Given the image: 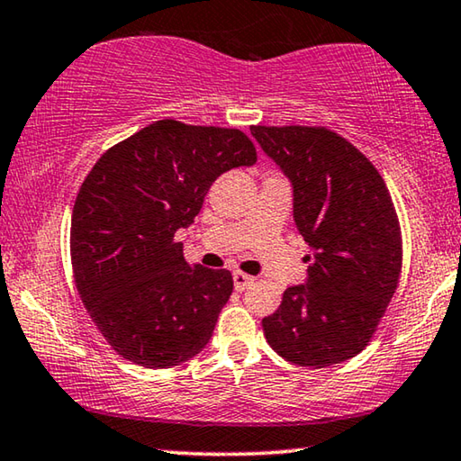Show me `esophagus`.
<instances>
[{"instance_id":"1","label":"esophagus","mask_w":461,"mask_h":461,"mask_svg":"<svg viewBox=\"0 0 461 461\" xmlns=\"http://www.w3.org/2000/svg\"><path fill=\"white\" fill-rule=\"evenodd\" d=\"M254 284V277L252 275H246L242 271H233V287H236L238 292H244L246 287Z\"/></svg>"}]
</instances>
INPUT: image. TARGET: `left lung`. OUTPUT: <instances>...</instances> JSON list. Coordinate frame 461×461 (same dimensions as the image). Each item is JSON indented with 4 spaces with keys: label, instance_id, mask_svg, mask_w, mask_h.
Listing matches in <instances>:
<instances>
[{
    "label": "left lung",
    "instance_id": "obj_1",
    "mask_svg": "<svg viewBox=\"0 0 461 461\" xmlns=\"http://www.w3.org/2000/svg\"><path fill=\"white\" fill-rule=\"evenodd\" d=\"M292 186L294 223L311 246L306 281L263 319L281 358L325 368L360 354L393 298L400 223L375 165L327 128L252 126Z\"/></svg>",
    "mask_w": 461,
    "mask_h": 461
}]
</instances>
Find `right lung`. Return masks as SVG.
Instances as JSON below:
<instances>
[{
    "label": "right lung",
    "mask_w": 461,
    "mask_h": 461,
    "mask_svg": "<svg viewBox=\"0 0 461 461\" xmlns=\"http://www.w3.org/2000/svg\"><path fill=\"white\" fill-rule=\"evenodd\" d=\"M254 161L240 130L161 120L95 163L72 211V267L88 314L122 358L169 368L207 348L231 273L188 265L174 236L194 223L219 176Z\"/></svg>",
    "instance_id": "obj_1"
}]
</instances>
